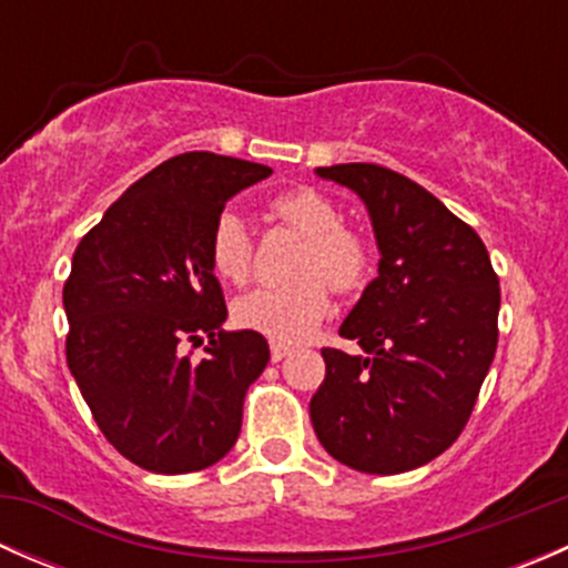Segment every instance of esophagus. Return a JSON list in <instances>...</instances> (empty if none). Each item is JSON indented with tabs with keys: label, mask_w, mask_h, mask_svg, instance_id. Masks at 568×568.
Here are the masks:
<instances>
[{
	"label": "esophagus",
	"mask_w": 568,
	"mask_h": 568,
	"mask_svg": "<svg viewBox=\"0 0 568 568\" xmlns=\"http://www.w3.org/2000/svg\"><path fill=\"white\" fill-rule=\"evenodd\" d=\"M288 354H291L288 346H283V343H272V363H283Z\"/></svg>",
	"instance_id": "esophagus-1"
}]
</instances>
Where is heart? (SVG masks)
<instances>
[{"label": "heart", "instance_id": "heart-1", "mask_svg": "<svg viewBox=\"0 0 568 568\" xmlns=\"http://www.w3.org/2000/svg\"><path fill=\"white\" fill-rule=\"evenodd\" d=\"M272 211L283 225L305 236L296 261L294 285H266L242 296L233 307L236 324L261 332L277 343H300L316 332L329 313V288L357 294L374 274V247L363 233L343 225L341 209L311 186L291 189L272 200ZM252 239L242 216L222 211L209 233L211 272L222 283L242 285L252 272Z\"/></svg>", "mask_w": 568, "mask_h": 568}]
</instances>
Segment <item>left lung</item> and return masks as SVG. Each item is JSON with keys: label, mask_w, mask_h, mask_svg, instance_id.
<instances>
[{"label": "left lung", "mask_w": 568, "mask_h": 568, "mask_svg": "<svg viewBox=\"0 0 568 568\" xmlns=\"http://www.w3.org/2000/svg\"><path fill=\"white\" fill-rule=\"evenodd\" d=\"M316 173L363 197L382 261L341 324L363 354L321 348L313 428L346 467L406 473L445 454L473 415L495 359L500 280L478 233L412 178L365 162Z\"/></svg>", "instance_id": "left-lung-1"}]
</instances>
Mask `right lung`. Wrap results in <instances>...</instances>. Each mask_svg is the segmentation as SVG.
Masks as SVG:
<instances>
[{"mask_svg":"<svg viewBox=\"0 0 568 568\" xmlns=\"http://www.w3.org/2000/svg\"><path fill=\"white\" fill-rule=\"evenodd\" d=\"M268 175L266 164L181 153L131 183L73 252L68 368L106 443L136 467L197 473L236 445L268 343L222 329L209 233L233 194ZM203 336L210 354L194 364L185 346Z\"/></svg>","mask_w":568,"mask_h":568,"instance_id":"add662e5","label":"right lung"}]
</instances>
